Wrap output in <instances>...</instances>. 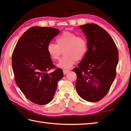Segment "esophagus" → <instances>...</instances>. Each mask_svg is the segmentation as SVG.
<instances>
[{
    "mask_svg": "<svg viewBox=\"0 0 131 131\" xmlns=\"http://www.w3.org/2000/svg\"><path fill=\"white\" fill-rule=\"evenodd\" d=\"M69 70H63V73L64 74H67L69 72Z\"/></svg>",
    "mask_w": 131,
    "mask_h": 131,
    "instance_id": "1",
    "label": "esophagus"
}]
</instances>
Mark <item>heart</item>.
Returning a JSON list of instances; mask_svg holds the SVG:
<instances>
[{
  "mask_svg": "<svg viewBox=\"0 0 131 131\" xmlns=\"http://www.w3.org/2000/svg\"><path fill=\"white\" fill-rule=\"evenodd\" d=\"M56 44L50 42L47 47V51L54 61H58L63 52L64 56L58 66L69 69L76 61L82 59L88 50V43L85 38L78 36L74 33L65 32L56 38Z\"/></svg>",
  "mask_w": 131,
  "mask_h": 131,
  "instance_id": "b5f03b06",
  "label": "heart"
}]
</instances>
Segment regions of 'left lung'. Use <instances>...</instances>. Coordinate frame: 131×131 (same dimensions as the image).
<instances>
[{"instance_id": "1", "label": "left lung", "mask_w": 131, "mask_h": 131, "mask_svg": "<svg viewBox=\"0 0 131 131\" xmlns=\"http://www.w3.org/2000/svg\"><path fill=\"white\" fill-rule=\"evenodd\" d=\"M87 37L88 50L73 69L76 90L86 101L96 102L106 95L116 77L119 53L108 32L96 24L79 26Z\"/></svg>"}]
</instances>
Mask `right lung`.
<instances>
[{
	"mask_svg": "<svg viewBox=\"0 0 131 131\" xmlns=\"http://www.w3.org/2000/svg\"><path fill=\"white\" fill-rule=\"evenodd\" d=\"M60 30L52 27H32L23 33L13 52L12 65L15 82L25 96L38 105L52 101L63 71L56 66L47 47Z\"/></svg>",
	"mask_w": 131,
	"mask_h": 131,
	"instance_id": "right-lung-1",
	"label": "right lung"
}]
</instances>
